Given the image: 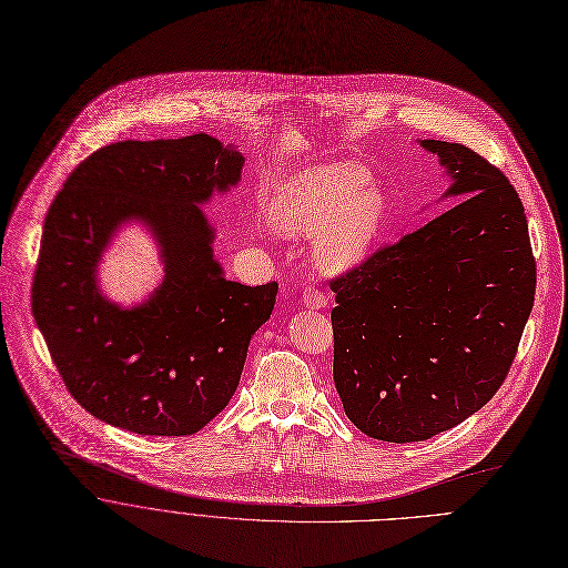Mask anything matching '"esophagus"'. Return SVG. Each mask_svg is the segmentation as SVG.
Returning a JSON list of instances; mask_svg holds the SVG:
<instances>
[{
  "instance_id": "esophagus-1",
  "label": "esophagus",
  "mask_w": 568,
  "mask_h": 568,
  "mask_svg": "<svg viewBox=\"0 0 568 568\" xmlns=\"http://www.w3.org/2000/svg\"><path fill=\"white\" fill-rule=\"evenodd\" d=\"M302 304L308 308H326L328 304V295L315 286H306L302 291Z\"/></svg>"
}]
</instances>
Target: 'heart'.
I'll use <instances>...</instances> for the list:
<instances>
[{"label":"heart","instance_id":"1","mask_svg":"<svg viewBox=\"0 0 568 568\" xmlns=\"http://www.w3.org/2000/svg\"><path fill=\"white\" fill-rule=\"evenodd\" d=\"M354 163L297 170L275 192L268 219L288 237L313 236V260L335 273L358 264L376 242L389 210L387 194Z\"/></svg>","mask_w":568,"mask_h":568}]
</instances>
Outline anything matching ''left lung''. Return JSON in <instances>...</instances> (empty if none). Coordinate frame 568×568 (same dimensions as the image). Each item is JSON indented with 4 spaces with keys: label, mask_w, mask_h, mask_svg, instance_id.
<instances>
[{
    "label": "left lung",
    "mask_w": 568,
    "mask_h": 568,
    "mask_svg": "<svg viewBox=\"0 0 568 568\" xmlns=\"http://www.w3.org/2000/svg\"><path fill=\"white\" fill-rule=\"evenodd\" d=\"M420 145L462 201L331 282L335 389L361 432L389 443L455 427L497 394L537 284L506 174L466 145Z\"/></svg>",
    "instance_id": "left-lung-1"
}]
</instances>
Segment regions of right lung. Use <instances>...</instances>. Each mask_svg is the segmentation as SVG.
Segmentation results:
<instances>
[{
	"label": "right lung",
	"instance_id": "1",
	"mask_svg": "<svg viewBox=\"0 0 568 568\" xmlns=\"http://www.w3.org/2000/svg\"><path fill=\"white\" fill-rule=\"evenodd\" d=\"M244 156L207 134L100 148L44 219L31 306L69 394L95 418L145 436H187L233 398L277 284L223 277L199 210L237 185ZM143 217L166 277L139 307L97 288V262L123 220Z\"/></svg>",
	"mask_w": 568,
	"mask_h": 568
}]
</instances>
